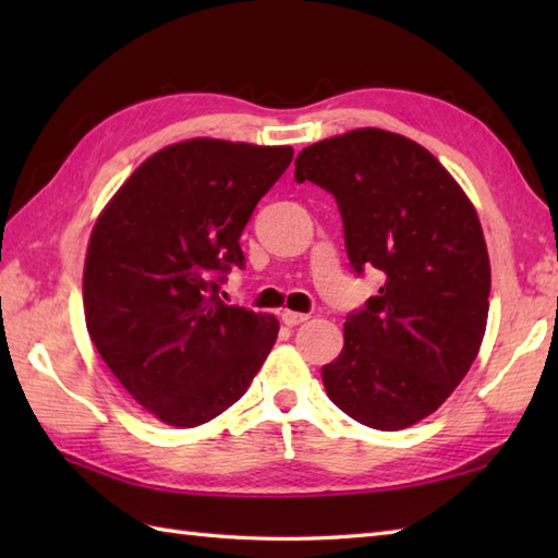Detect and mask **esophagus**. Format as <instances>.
Returning a JSON list of instances; mask_svg holds the SVG:
<instances>
[{
  "label": "esophagus",
  "instance_id": "obj_1",
  "mask_svg": "<svg viewBox=\"0 0 558 558\" xmlns=\"http://www.w3.org/2000/svg\"><path fill=\"white\" fill-rule=\"evenodd\" d=\"M304 322H310V314H300V312H282V324L290 326V328L300 326V324H304Z\"/></svg>",
  "mask_w": 558,
  "mask_h": 558
}]
</instances>
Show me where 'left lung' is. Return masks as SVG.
I'll use <instances>...</instances> for the list:
<instances>
[{
	"instance_id": "left-lung-1",
	"label": "left lung",
	"mask_w": 558,
	"mask_h": 558,
	"mask_svg": "<svg viewBox=\"0 0 558 558\" xmlns=\"http://www.w3.org/2000/svg\"><path fill=\"white\" fill-rule=\"evenodd\" d=\"M294 180L333 194L352 270L384 272L345 318L326 393L372 429H405L453 393L482 345L492 268L477 213L429 150L384 129L306 146Z\"/></svg>"
}]
</instances>
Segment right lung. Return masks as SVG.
I'll return each mask as SVG.
<instances>
[{
    "instance_id": "1",
    "label": "right lung",
    "mask_w": 558,
    "mask_h": 558,
    "mask_svg": "<svg viewBox=\"0 0 558 558\" xmlns=\"http://www.w3.org/2000/svg\"><path fill=\"white\" fill-rule=\"evenodd\" d=\"M292 162L290 146L192 138L138 165L102 210L83 268V310L102 362L180 429L240 400L278 318L220 300L244 268L242 230Z\"/></svg>"
}]
</instances>
